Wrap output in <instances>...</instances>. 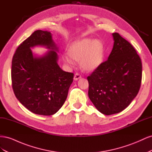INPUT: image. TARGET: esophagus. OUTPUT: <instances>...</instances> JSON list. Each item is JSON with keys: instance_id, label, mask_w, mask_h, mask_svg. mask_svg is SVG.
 I'll return each mask as SVG.
<instances>
[{"instance_id": "obj_1", "label": "esophagus", "mask_w": 152, "mask_h": 152, "mask_svg": "<svg viewBox=\"0 0 152 152\" xmlns=\"http://www.w3.org/2000/svg\"><path fill=\"white\" fill-rule=\"evenodd\" d=\"M82 77H81V75L79 74V73H76L75 74V75H74V77H73V79H74L75 80H79V79H80Z\"/></svg>"}]
</instances>
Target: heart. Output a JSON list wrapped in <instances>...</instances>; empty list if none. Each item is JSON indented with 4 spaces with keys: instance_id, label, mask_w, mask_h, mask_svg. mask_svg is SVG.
Masks as SVG:
<instances>
[{
    "instance_id": "heart-1",
    "label": "heart",
    "mask_w": 152,
    "mask_h": 152,
    "mask_svg": "<svg viewBox=\"0 0 152 152\" xmlns=\"http://www.w3.org/2000/svg\"><path fill=\"white\" fill-rule=\"evenodd\" d=\"M104 45L99 39L83 38L73 42L67 49L68 56L63 59L69 65H73V60L79 61L80 67L87 72L98 68L103 63Z\"/></svg>"
}]
</instances>
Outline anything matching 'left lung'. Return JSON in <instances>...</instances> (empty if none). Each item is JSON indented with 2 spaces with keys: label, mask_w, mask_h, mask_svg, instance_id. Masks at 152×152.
Segmentation results:
<instances>
[{
  "label": "left lung",
  "mask_w": 152,
  "mask_h": 152,
  "mask_svg": "<svg viewBox=\"0 0 152 152\" xmlns=\"http://www.w3.org/2000/svg\"><path fill=\"white\" fill-rule=\"evenodd\" d=\"M107 61L87 77L88 96L99 112L110 115L122 112L138 93L142 63L132 45L118 33Z\"/></svg>",
  "instance_id": "obj_1"
}]
</instances>
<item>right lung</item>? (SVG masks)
Listing matches in <instances>:
<instances>
[{
	"label": "right lung",
	"mask_w": 152,
	"mask_h": 152,
	"mask_svg": "<svg viewBox=\"0 0 152 152\" xmlns=\"http://www.w3.org/2000/svg\"><path fill=\"white\" fill-rule=\"evenodd\" d=\"M37 45L49 49L37 57L30 48ZM58 48L48 31H35L23 42L12 60L11 80L18 101L32 113L52 115L61 108L73 82V73L61 70L58 64Z\"/></svg>",
	"instance_id": "add662e5"
}]
</instances>
